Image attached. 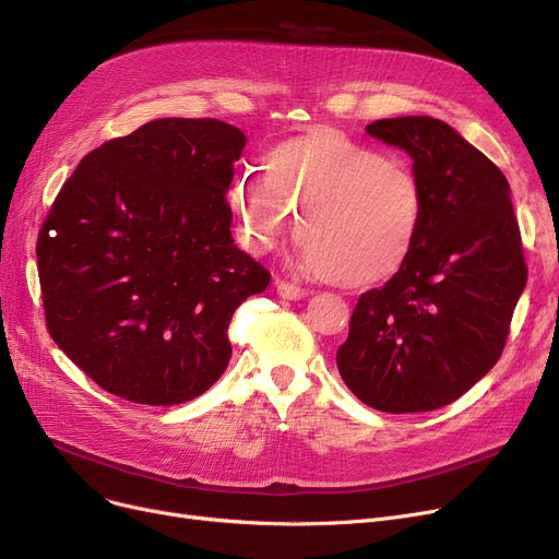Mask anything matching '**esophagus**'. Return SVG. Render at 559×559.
Returning <instances> with one entry per match:
<instances>
[{"label": "esophagus", "mask_w": 559, "mask_h": 559, "mask_svg": "<svg viewBox=\"0 0 559 559\" xmlns=\"http://www.w3.org/2000/svg\"><path fill=\"white\" fill-rule=\"evenodd\" d=\"M276 292H278L283 299H289V301H299V299H304L308 295V292L301 285L289 283L285 278H276Z\"/></svg>", "instance_id": "obj_1"}]
</instances>
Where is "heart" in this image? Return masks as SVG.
Masks as SVG:
<instances>
[{"instance_id": "1", "label": "heart", "mask_w": 559, "mask_h": 559, "mask_svg": "<svg viewBox=\"0 0 559 559\" xmlns=\"http://www.w3.org/2000/svg\"><path fill=\"white\" fill-rule=\"evenodd\" d=\"M261 171L242 169L228 203L245 242L272 249L295 224L308 270L342 287L394 278L413 255L426 213L417 174L337 129L278 142Z\"/></svg>"}]
</instances>
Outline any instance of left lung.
Returning <instances> with one entry per match:
<instances>
[{"instance_id":"1","label":"left lung","mask_w":559,"mask_h":559,"mask_svg":"<svg viewBox=\"0 0 559 559\" xmlns=\"http://www.w3.org/2000/svg\"><path fill=\"white\" fill-rule=\"evenodd\" d=\"M367 133L415 160L426 213L405 267L360 295L337 369L380 413H428L501 358L527 281L521 230L506 174L447 122L390 117Z\"/></svg>"}]
</instances>
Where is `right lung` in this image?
<instances>
[{"label":"right lung","instance_id":"obj_1","mask_svg":"<svg viewBox=\"0 0 559 559\" xmlns=\"http://www.w3.org/2000/svg\"><path fill=\"white\" fill-rule=\"evenodd\" d=\"M245 142L165 117L97 146L56 194L36 245L45 324L102 390L176 405L224 373L233 312L272 278L230 238Z\"/></svg>","mask_w":559,"mask_h":559}]
</instances>
